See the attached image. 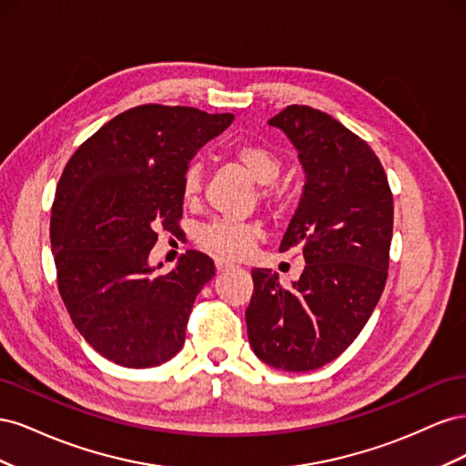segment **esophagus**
Wrapping results in <instances>:
<instances>
[{
    "instance_id": "esophagus-1",
    "label": "esophagus",
    "mask_w": 466,
    "mask_h": 466,
    "mask_svg": "<svg viewBox=\"0 0 466 466\" xmlns=\"http://www.w3.org/2000/svg\"><path fill=\"white\" fill-rule=\"evenodd\" d=\"M231 268H235V264H231V262H228V260H223V258H218V260H216V270H218V272H228V270H231Z\"/></svg>"
}]
</instances>
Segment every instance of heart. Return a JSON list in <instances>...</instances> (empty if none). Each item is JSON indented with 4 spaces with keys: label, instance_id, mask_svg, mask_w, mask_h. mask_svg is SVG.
<instances>
[{
    "label": "heart",
    "instance_id": "b5f03b06",
    "mask_svg": "<svg viewBox=\"0 0 466 466\" xmlns=\"http://www.w3.org/2000/svg\"><path fill=\"white\" fill-rule=\"evenodd\" d=\"M233 159L241 165L250 178L262 185V196H270V185L278 180L281 173V159L272 149L257 144H245L233 149ZM202 192V167L190 163L182 177V198L192 202ZM260 229L255 223H241L231 219H216L198 233V241L221 258H243L247 257L252 245L258 241Z\"/></svg>",
    "mask_w": 466,
    "mask_h": 466
}]
</instances>
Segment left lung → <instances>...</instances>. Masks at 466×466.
Returning a JSON list of instances; mask_svg holds the SVG:
<instances>
[{
  "label": "left lung",
  "instance_id": "obj_1",
  "mask_svg": "<svg viewBox=\"0 0 466 466\" xmlns=\"http://www.w3.org/2000/svg\"><path fill=\"white\" fill-rule=\"evenodd\" d=\"M268 124L289 137L305 173L279 245L298 247L305 268L289 288L268 268L250 272L248 344L270 368L313 371L356 340L385 289L392 194L373 149L327 112L291 105Z\"/></svg>",
  "mask_w": 466,
  "mask_h": 466
}]
</instances>
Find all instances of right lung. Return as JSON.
<instances>
[{"label":"right lung","mask_w":466,"mask_h":466,"mask_svg":"<svg viewBox=\"0 0 466 466\" xmlns=\"http://www.w3.org/2000/svg\"><path fill=\"white\" fill-rule=\"evenodd\" d=\"M233 115L144 105L98 128L67 161L50 219L58 288L76 329L103 358L155 368L185 344L196 295L216 276L211 258L187 250L157 276V231L182 218V177Z\"/></svg>","instance_id":"1"}]
</instances>
